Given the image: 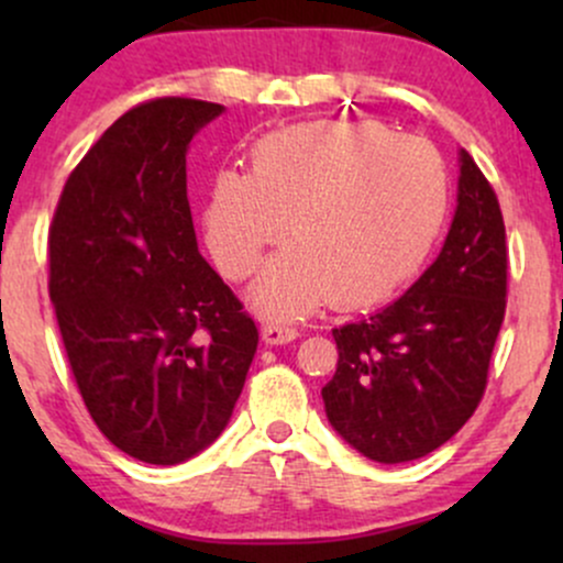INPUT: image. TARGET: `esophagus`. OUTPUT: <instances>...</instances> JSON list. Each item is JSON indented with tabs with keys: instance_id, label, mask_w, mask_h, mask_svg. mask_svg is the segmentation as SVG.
Listing matches in <instances>:
<instances>
[{
	"instance_id": "obj_1",
	"label": "esophagus",
	"mask_w": 563,
	"mask_h": 563,
	"mask_svg": "<svg viewBox=\"0 0 563 563\" xmlns=\"http://www.w3.org/2000/svg\"><path fill=\"white\" fill-rule=\"evenodd\" d=\"M262 339L264 344L277 346V344H290V341L299 339V331L294 325H286V322H267L262 328Z\"/></svg>"
}]
</instances>
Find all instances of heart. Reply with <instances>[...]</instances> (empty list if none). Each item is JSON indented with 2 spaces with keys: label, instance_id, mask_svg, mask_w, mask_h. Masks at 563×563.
<instances>
[{
  "label": "heart",
  "instance_id": "1",
  "mask_svg": "<svg viewBox=\"0 0 563 563\" xmlns=\"http://www.w3.org/2000/svg\"><path fill=\"white\" fill-rule=\"evenodd\" d=\"M450 206L442 158L380 124L283 126L251 147V172H219L203 230L217 269L245 280L269 245L251 299L264 318H299L322 301H389L434 251ZM291 230H287V222Z\"/></svg>",
  "mask_w": 563,
  "mask_h": 563
}]
</instances>
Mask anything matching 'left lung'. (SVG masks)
I'll use <instances>...</instances> for the list:
<instances>
[{"mask_svg": "<svg viewBox=\"0 0 563 563\" xmlns=\"http://www.w3.org/2000/svg\"><path fill=\"white\" fill-rule=\"evenodd\" d=\"M457 209L437 262L367 320L333 328L328 421L376 463L418 461L463 429L506 318V224L493 185L457 153Z\"/></svg>", "mask_w": 563, "mask_h": 563, "instance_id": "1", "label": "left lung"}]
</instances>
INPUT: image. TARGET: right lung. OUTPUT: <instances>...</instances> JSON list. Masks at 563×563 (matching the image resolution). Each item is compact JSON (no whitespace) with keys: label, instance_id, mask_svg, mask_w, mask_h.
<instances>
[{"label":"right lung","instance_id":"1","mask_svg":"<svg viewBox=\"0 0 563 563\" xmlns=\"http://www.w3.org/2000/svg\"><path fill=\"white\" fill-rule=\"evenodd\" d=\"M224 108L158 97L102 132L49 224V299L89 416L126 455L174 466L222 434L260 331L200 256L187 145Z\"/></svg>","mask_w":563,"mask_h":563}]
</instances>
